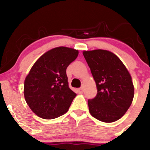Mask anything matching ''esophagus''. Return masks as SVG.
I'll return each instance as SVG.
<instances>
[{
	"instance_id": "esophagus-1",
	"label": "esophagus",
	"mask_w": 150,
	"mask_h": 150,
	"mask_svg": "<svg viewBox=\"0 0 150 150\" xmlns=\"http://www.w3.org/2000/svg\"><path fill=\"white\" fill-rule=\"evenodd\" d=\"M77 92L80 93V94H82V93H83V92H84L83 87H80V88L77 89Z\"/></svg>"
}]
</instances>
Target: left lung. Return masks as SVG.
Listing matches in <instances>:
<instances>
[{"instance_id":"obj_1","label":"left lung","mask_w":150,"mask_h":150,"mask_svg":"<svg viewBox=\"0 0 150 150\" xmlns=\"http://www.w3.org/2000/svg\"><path fill=\"white\" fill-rule=\"evenodd\" d=\"M82 53L97 89V96L88 100L89 113L100 121H116L132 102L134 86L131 75L120 58L111 51L96 49Z\"/></svg>"}]
</instances>
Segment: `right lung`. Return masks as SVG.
Here are the masks:
<instances>
[{
    "instance_id": "obj_1",
    "label": "right lung",
    "mask_w": 150,
    "mask_h": 150,
    "mask_svg": "<svg viewBox=\"0 0 150 150\" xmlns=\"http://www.w3.org/2000/svg\"><path fill=\"white\" fill-rule=\"evenodd\" d=\"M78 50L59 46L44 53L25 77L24 96L37 116L53 119L65 114L77 95L68 85L67 67L76 59Z\"/></svg>"
}]
</instances>
